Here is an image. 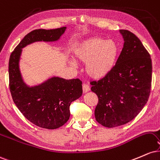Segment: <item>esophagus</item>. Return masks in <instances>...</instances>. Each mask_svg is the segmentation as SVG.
<instances>
[{"label":"esophagus","instance_id":"obj_1","mask_svg":"<svg viewBox=\"0 0 160 160\" xmlns=\"http://www.w3.org/2000/svg\"><path fill=\"white\" fill-rule=\"evenodd\" d=\"M82 90H83L84 93H87V92L90 91L89 85H88V84H82Z\"/></svg>","mask_w":160,"mask_h":160}]
</instances>
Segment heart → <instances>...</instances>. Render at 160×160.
<instances>
[{
    "instance_id": "1",
    "label": "heart",
    "mask_w": 160,
    "mask_h": 160,
    "mask_svg": "<svg viewBox=\"0 0 160 160\" xmlns=\"http://www.w3.org/2000/svg\"><path fill=\"white\" fill-rule=\"evenodd\" d=\"M118 54V46L113 40L92 37L81 43L74 50V57L87 63L85 71L93 79H101L112 71Z\"/></svg>"
}]
</instances>
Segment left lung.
Wrapping results in <instances>:
<instances>
[{
	"label": "left lung",
	"instance_id": "obj_1",
	"mask_svg": "<svg viewBox=\"0 0 160 160\" xmlns=\"http://www.w3.org/2000/svg\"><path fill=\"white\" fill-rule=\"evenodd\" d=\"M120 33L124 44L115 65L106 77L91 82L99 100L95 118L108 128L134 119L147 103L151 88V55L134 33L127 30Z\"/></svg>",
	"mask_w": 160,
	"mask_h": 160
}]
</instances>
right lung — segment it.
I'll return each instance as SVG.
<instances>
[{"label": "right lung", "mask_w": 160, "mask_h": 160, "mask_svg": "<svg viewBox=\"0 0 160 160\" xmlns=\"http://www.w3.org/2000/svg\"><path fill=\"white\" fill-rule=\"evenodd\" d=\"M66 28L32 31L9 57V85L13 102L28 121L41 128L54 129L67 123L70 116L71 102L82 95V82L78 78L67 80L52 77L41 84L29 87L24 82L19 70L22 48L38 41H57Z\"/></svg>", "instance_id": "add662e5"}]
</instances>
